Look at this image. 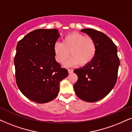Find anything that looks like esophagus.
Wrapping results in <instances>:
<instances>
[{
	"mask_svg": "<svg viewBox=\"0 0 132 132\" xmlns=\"http://www.w3.org/2000/svg\"><path fill=\"white\" fill-rule=\"evenodd\" d=\"M73 72V70L72 69H68V72L69 73H72Z\"/></svg>",
	"mask_w": 132,
	"mask_h": 132,
	"instance_id": "1",
	"label": "esophagus"
}]
</instances>
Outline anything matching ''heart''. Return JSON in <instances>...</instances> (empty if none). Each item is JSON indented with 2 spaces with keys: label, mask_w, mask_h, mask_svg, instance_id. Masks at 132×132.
Masks as SVG:
<instances>
[{
  "label": "heart",
  "mask_w": 132,
  "mask_h": 132,
  "mask_svg": "<svg viewBox=\"0 0 132 132\" xmlns=\"http://www.w3.org/2000/svg\"><path fill=\"white\" fill-rule=\"evenodd\" d=\"M55 60L63 63L69 57L67 64L86 66L94 60L96 54V47L94 39L78 32L68 34L63 38L62 43H57L54 48Z\"/></svg>",
  "instance_id": "obj_1"
}]
</instances>
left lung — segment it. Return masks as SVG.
Returning a JSON list of instances; mask_svg holds the SVG:
<instances>
[{
	"label": "left lung",
	"mask_w": 132,
	"mask_h": 132,
	"mask_svg": "<svg viewBox=\"0 0 132 132\" xmlns=\"http://www.w3.org/2000/svg\"><path fill=\"white\" fill-rule=\"evenodd\" d=\"M81 31L94 39L96 51L89 64L73 71L78 76L73 88L81 100L93 103L104 98L115 86L119 59L117 46L108 36L91 28Z\"/></svg>",
	"instance_id": "1"
}]
</instances>
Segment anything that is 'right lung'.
<instances>
[{
	"label": "right lung",
	"instance_id": "add662e5",
	"mask_svg": "<svg viewBox=\"0 0 132 132\" xmlns=\"http://www.w3.org/2000/svg\"><path fill=\"white\" fill-rule=\"evenodd\" d=\"M60 34L56 29L31 31L18 42L14 57L16 83L31 101L48 103L58 95L60 82L68 75L55 59L54 48Z\"/></svg>",
	"mask_w": 132,
	"mask_h": 132
}]
</instances>
